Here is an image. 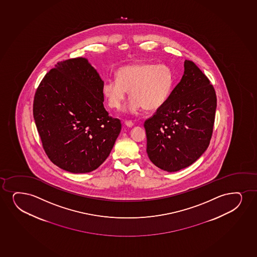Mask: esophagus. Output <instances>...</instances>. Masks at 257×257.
Returning <instances> with one entry per match:
<instances>
[{"label":"esophagus","mask_w":257,"mask_h":257,"mask_svg":"<svg viewBox=\"0 0 257 257\" xmlns=\"http://www.w3.org/2000/svg\"><path fill=\"white\" fill-rule=\"evenodd\" d=\"M124 124L126 125L127 127H133V121L131 120H125L124 121Z\"/></svg>","instance_id":"1"}]
</instances>
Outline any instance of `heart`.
<instances>
[{"mask_svg": "<svg viewBox=\"0 0 257 257\" xmlns=\"http://www.w3.org/2000/svg\"><path fill=\"white\" fill-rule=\"evenodd\" d=\"M175 86L173 70L166 65L134 63L120 67L116 79H108L103 85V93L109 107L119 110L127 91L132 98L126 111L136 113L140 109L155 111L167 102Z\"/></svg>", "mask_w": 257, "mask_h": 257, "instance_id": "b5f03b06", "label": "heart"}]
</instances>
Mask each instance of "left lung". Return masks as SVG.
<instances>
[{
    "mask_svg": "<svg viewBox=\"0 0 257 257\" xmlns=\"http://www.w3.org/2000/svg\"><path fill=\"white\" fill-rule=\"evenodd\" d=\"M216 95L206 75L191 60L167 102L145 121L146 152L164 171H180L197 161L209 145Z\"/></svg>",
    "mask_w": 257,
    "mask_h": 257,
    "instance_id": "1",
    "label": "left lung"
}]
</instances>
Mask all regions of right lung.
Here are the masks:
<instances>
[{"instance_id":"right-lung-1","label":"right lung","mask_w":257,"mask_h":257,"mask_svg":"<svg viewBox=\"0 0 257 257\" xmlns=\"http://www.w3.org/2000/svg\"><path fill=\"white\" fill-rule=\"evenodd\" d=\"M104 81L85 58L60 61L40 83L33 113L42 146L54 165L72 173L94 171L121 131L103 102Z\"/></svg>"}]
</instances>
